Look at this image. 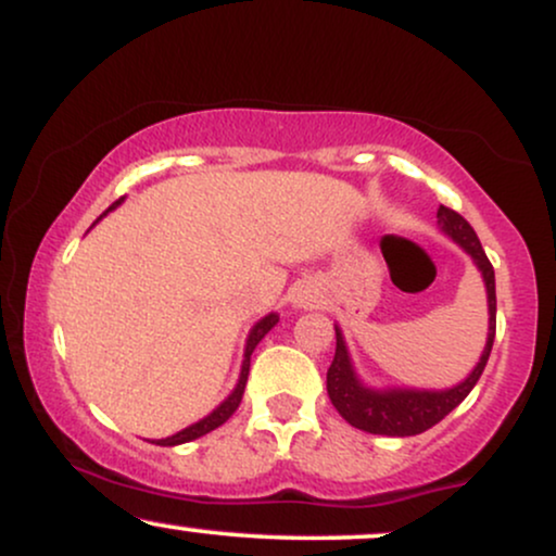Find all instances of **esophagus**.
<instances>
[{
  "label": "esophagus",
  "instance_id": "esophagus-1",
  "mask_svg": "<svg viewBox=\"0 0 556 556\" xmlns=\"http://www.w3.org/2000/svg\"><path fill=\"white\" fill-rule=\"evenodd\" d=\"M313 303H316V300H313L311 290H300L295 295V307H313Z\"/></svg>",
  "mask_w": 556,
  "mask_h": 556
}]
</instances>
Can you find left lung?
Instances as JSON below:
<instances>
[{"instance_id": "8db88e82", "label": "left lung", "mask_w": 556, "mask_h": 556, "mask_svg": "<svg viewBox=\"0 0 556 556\" xmlns=\"http://www.w3.org/2000/svg\"><path fill=\"white\" fill-rule=\"evenodd\" d=\"M438 227L447 240L466 251V256L473 261L477 271L481 274V282L486 290V342L479 354V363L471 367V372L464 380H458L451 388H412V386H370L365 383L363 376L354 367L352 352L346 346L344 331L339 324L337 329V354L326 372V391H329L331 404L337 412L357 430L370 434H388V438H412L430 430L440 419L447 417L456 406L471 393L477 380L484 372L486 359H490L492 342H494V320H497V295H494V269L481 249L473 227L460 217L458 212L447 210L440 204L438 210Z\"/></svg>"}]
</instances>
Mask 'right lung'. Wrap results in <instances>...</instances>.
Wrapping results in <instances>:
<instances>
[{"label": "right lung", "instance_id": "1", "mask_svg": "<svg viewBox=\"0 0 556 556\" xmlns=\"http://www.w3.org/2000/svg\"><path fill=\"white\" fill-rule=\"evenodd\" d=\"M122 202H124V199H118V202H113V204L109 206V210H105L103 214H100V217L96 219V223H100V219H103L105 214H109V212L116 210V206H122ZM277 324H279V313H269V316L258 318L256 324L251 326L249 337H245V350H243V363H240V376H238V383H236V388H232L230 393H227V396H225L223 401H219L217 406H214V409H212L210 414H206V417H202V419H199V422H193V425H189V427H184V430L176 432V434H170V438L152 440V443H155V445H163V447L184 445V443H191V440L202 438V434H206V432L217 430L219 425H225L227 419H230L232 414H236V409L240 406V399H243L245 383H249V370H251V354H253V350H256L261 339H264L266 333H269Z\"/></svg>", "mask_w": 556, "mask_h": 556}]
</instances>
